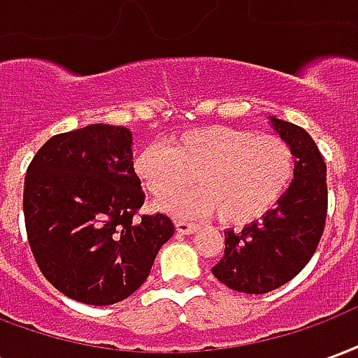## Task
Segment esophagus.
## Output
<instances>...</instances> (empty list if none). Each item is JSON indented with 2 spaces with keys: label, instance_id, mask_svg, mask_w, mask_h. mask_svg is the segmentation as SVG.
I'll use <instances>...</instances> for the list:
<instances>
[{
  "label": "esophagus",
  "instance_id": "34e87169",
  "mask_svg": "<svg viewBox=\"0 0 358 358\" xmlns=\"http://www.w3.org/2000/svg\"><path fill=\"white\" fill-rule=\"evenodd\" d=\"M176 230H178L180 234H194L199 226L195 224V222H187V220H184V218H176Z\"/></svg>",
  "mask_w": 358,
  "mask_h": 358
}]
</instances>
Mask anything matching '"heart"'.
Listing matches in <instances>:
<instances>
[{
  "label": "heart",
  "mask_w": 358,
  "mask_h": 358,
  "mask_svg": "<svg viewBox=\"0 0 358 358\" xmlns=\"http://www.w3.org/2000/svg\"><path fill=\"white\" fill-rule=\"evenodd\" d=\"M136 174L155 199H166L192 182V192L174 197L166 209L215 213L230 224L264 217L284 197L295 176V151L278 136L207 126L178 136L171 145L155 143L136 159Z\"/></svg>",
  "instance_id": "b5f03b06"
}]
</instances>
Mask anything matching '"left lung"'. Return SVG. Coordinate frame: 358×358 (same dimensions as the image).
Here are the masks:
<instances>
[{
  "label": "left lung",
  "mask_w": 358,
  "mask_h": 358,
  "mask_svg": "<svg viewBox=\"0 0 358 358\" xmlns=\"http://www.w3.org/2000/svg\"><path fill=\"white\" fill-rule=\"evenodd\" d=\"M295 151L297 166L289 189L261 222L241 232L226 230L224 255L213 266L218 282L234 292L268 293L305 268L322 238L328 213L326 163L301 126L270 118Z\"/></svg>",
  "instance_id": "8db88e82"
}]
</instances>
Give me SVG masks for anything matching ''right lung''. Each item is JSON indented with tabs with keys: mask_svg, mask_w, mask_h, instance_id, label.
I'll return each mask as SVG.
<instances>
[{
	"mask_svg": "<svg viewBox=\"0 0 358 358\" xmlns=\"http://www.w3.org/2000/svg\"><path fill=\"white\" fill-rule=\"evenodd\" d=\"M143 201L128 128L90 124L50 138L22 194L28 245L45 280L95 307L132 295L174 234L166 215L138 213Z\"/></svg>",
	"mask_w": 358,
	"mask_h": 358,
	"instance_id": "right-lung-1",
	"label": "right lung"
}]
</instances>
